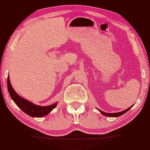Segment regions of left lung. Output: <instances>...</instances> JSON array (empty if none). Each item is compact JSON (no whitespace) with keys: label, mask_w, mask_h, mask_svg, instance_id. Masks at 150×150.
Returning a JSON list of instances; mask_svg holds the SVG:
<instances>
[{"label":"left lung","mask_w":150,"mask_h":150,"mask_svg":"<svg viewBox=\"0 0 150 150\" xmlns=\"http://www.w3.org/2000/svg\"><path fill=\"white\" fill-rule=\"evenodd\" d=\"M132 107V105L131 107H130L129 108H128L127 109H125V110L122 111H121V112H118V113H106V112H104V111H102L100 110H99V109H98V110L100 111V112L102 113L103 115H105V116H109V117H118V116H120V115H123L124 113H125L126 112H127V111L129 110V109L131 108V107Z\"/></svg>","instance_id":"1"}]
</instances>
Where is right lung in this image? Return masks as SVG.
Segmentation results:
<instances>
[{
  "instance_id": "obj_1",
  "label": "right lung",
  "mask_w": 150,
  "mask_h": 150,
  "mask_svg": "<svg viewBox=\"0 0 150 150\" xmlns=\"http://www.w3.org/2000/svg\"><path fill=\"white\" fill-rule=\"evenodd\" d=\"M7 88L10 96L14 103L24 111L26 114L32 117H43L50 113L57 106V103H54L49 106H39L33 104L30 101L23 98L22 97L19 96L13 90L11 83H10L9 77H7Z\"/></svg>"
}]
</instances>
